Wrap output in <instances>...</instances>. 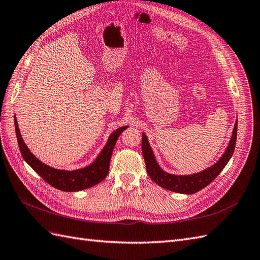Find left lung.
<instances>
[{
    "label": "left lung",
    "instance_id": "1",
    "mask_svg": "<svg viewBox=\"0 0 260 260\" xmlns=\"http://www.w3.org/2000/svg\"><path fill=\"white\" fill-rule=\"evenodd\" d=\"M142 137V150L146 164V169H147V174L149 175L151 180L155 181L158 185H160V187L177 192V193L193 194L196 192L205 188L206 185H209L213 180H214V179L219 175V172L224 169L225 166L230 161L236 145L237 119L234 125V129H233L230 144L222 157L219 158V160L216 164L211 166V167L193 175L177 176L164 171L156 160L154 152H152V149L148 143L147 136L143 133Z\"/></svg>",
    "mask_w": 260,
    "mask_h": 260
}]
</instances>
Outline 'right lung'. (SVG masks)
Wrapping results in <instances>:
<instances>
[{"instance_id":"right-lung-1","label":"right lung","mask_w":260,"mask_h":260,"mask_svg":"<svg viewBox=\"0 0 260 260\" xmlns=\"http://www.w3.org/2000/svg\"><path fill=\"white\" fill-rule=\"evenodd\" d=\"M14 123L18 147L19 150H21V154L24 158V160L27 162L46 182L49 183L51 187L66 192L81 191L84 189L91 188L93 185H95L104 180L105 177L109 174L111 156L113 149H114L117 138L124 132V129L128 127V126H123V127H119L114 133H112L109 137L108 143L104 146L102 151L100 152V155L96 157L95 160L90 166H88V167L69 171L52 168L50 166L42 162L38 158H36L34 154H31L30 150L23 141L21 132H19L18 128L16 116L14 117Z\"/></svg>"}]
</instances>
